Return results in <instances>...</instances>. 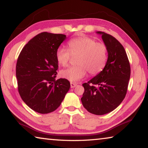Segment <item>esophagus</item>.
Masks as SVG:
<instances>
[{
    "label": "esophagus",
    "mask_w": 148,
    "mask_h": 148,
    "mask_svg": "<svg viewBox=\"0 0 148 148\" xmlns=\"http://www.w3.org/2000/svg\"><path fill=\"white\" fill-rule=\"evenodd\" d=\"M77 86V84L76 83H73V82H71V88H74Z\"/></svg>",
    "instance_id": "1"
}]
</instances>
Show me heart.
I'll return each instance as SVG.
<instances>
[{"instance_id": "b5f03b06", "label": "heart", "mask_w": 148, "mask_h": 148, "mask_svg": "<svg viewBox=\"0 0 148 148\" xmlns=\"http://www.w3.org/2000/svg\"><path fill=\"white\" fill-rule=\"evenodd\" d=\"M68 49L59 47L56 52L58 64L62 66L68 65L72 56L79 55L77 66L62 70L60 75L71 82L79 81L86 76L87 71L95 76L104 68L107 61L108 51L106 45L87 36H79L68 42Z\"/></svg>"}]
</instances>
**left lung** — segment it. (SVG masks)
I'll list each match as a JSON object with an SVG mask.
<instances>
[{"instance_id":"1","label":"left lung","mask_w":148,"mask_h":148,"mask_svg":"<svg viewBox=\"0 0 148 148\" xmlns=\"http://www.w3.org/2000/svg\"><path fill=\"white\" fill-rule=\"evenodd\" d=\"M102 35L107 47L108 60L104 69L91 80L82 84L84 92L81 101L90 113L104 115L113 111L123 101L131 76V66L126 51L114 36Z\"/></svg>"}]
</instances>
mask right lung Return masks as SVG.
Listing matches in <instances>:
<instances>
[{
  "instance_id": "obj_1",
  "label": "right lung",
  "mask_w": 148,
  "mask_h": 148,
  "mask_svg": "<svg viewBox=\"0 0 148 148\" xmlns=\"http://www.w3.org/2000/svg\"><path fill=\"white\" fill-rule=\"evenodd\" d=\"M66 35L41 32L22 49L16 64L20 97L27 106L40 114L56 110L69 91V80H56L58 62L56 52Z\"/></svg>"
}]
</instances>
